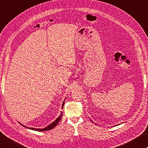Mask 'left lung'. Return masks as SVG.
<instances>
[{
	"label": "left lung",
	"instance_id": "obj_1",
	"mask_svg": "<svg viewBox=\"0 0 148 148\" xmlns=\"http://www.w3.org/2000/svg\"><path fill=\"white\" fill-rule=\"evenodd\" d=\"M92 122H93V121H92Z\"/></svg>",
	"mask_w": 148,
	"mask_h": 148
}]
</instances>
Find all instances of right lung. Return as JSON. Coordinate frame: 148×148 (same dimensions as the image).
<instances>
[{
    "label": "right lung",
    "instance_id": "1",
    "mask_svg": "<svg viewBox=\"0 0 148 148\" xmlns=\"http://www.w3.org/2000/svg\"><path fill=\"white\" fill-rule=\"evenodd\" d=\"M66 99V98H65ZM65 99L64 100L63 102V104H62V107L63 106H64V102H65ZM62 112H61V114L59 116L57 119H56L54 121H53V122H52L50 123V124H49L48 125L46 126V127H44V128H34V127H26V126L23 125L22 123H21V125H22L23 126H24V127H26V128H28L29 129V130H34V131H48V130H52L53 128H54L56 125H58V123L60 122V120L61 119V117H62Z\"/></svg>",
    "mask_w": 148,
    "mask_h": 148
}]
</instances>
